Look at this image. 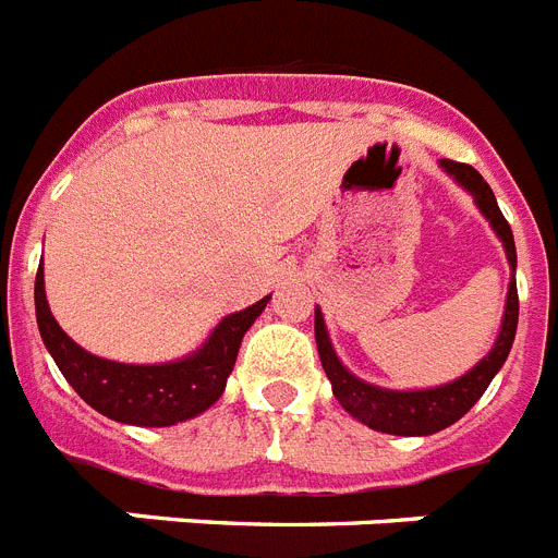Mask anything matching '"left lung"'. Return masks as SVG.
<instances>
[{"label":"left lung","instance_id":"8db88e82","mask_svg":"<svg viewBox=\"0 0 558 558\" xmlns=\"http://www.w3.org/2000/svg\"><path fill=\"white\" fill-rule=\"evenodd\" d=\"M439 167H442L462 190H468L474 195V204L480 207V213L488 218L496 238L502 241L510 269L517 271L513 232H510V223L505 221L502 209L496 204L494 190L488 186V181H485L471 163L448 161V158H442ZM517 323L519 294L517 275H513L508 283L502 329H499L494 349H490L471 372L462 374L460 380L446 383V386L437 388H420V391H391V388L372 386V383L354 377L335 354V345H331L329 340V331H326L320 308H315V340L323 372H326V377L331 380V391H335L337 402H340L351 416H357L360 423L368 425V428L374 430H383V434H397V437H428V434H437V430L453 425L460 416H465L468 411L474 409V402L485 395V388L490 386L496 372H499V368L505 366V360H508L513 337H517Z\"/></svg>","mask_w":558,"mask_h":558}]
</instances>
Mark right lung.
<instances>
[{
    "mask_svg": "<svg viewBox=\"0 0 558 558\" xmlns=\"http://www.w3.org/2000/svg\"><path fill=\"white\" fill-rule=\"evenodd\" d=\"M266 303L269 294L264 301L252 303L250 308L223 317L207 337V343L192 351L190 357L156 363V366H133V363L96 357L73 343L50 315L41 264L36 271V323L64 380L98 414L110 416L116 423L144 425V428L184 423L218 402L235 366L243 335L250 331Z\"/></svg>",
    "mask_w": 558,
    "mask_h": 558,
    "instance_id": "1",
    "label": "right lung"
}]
</instances>
